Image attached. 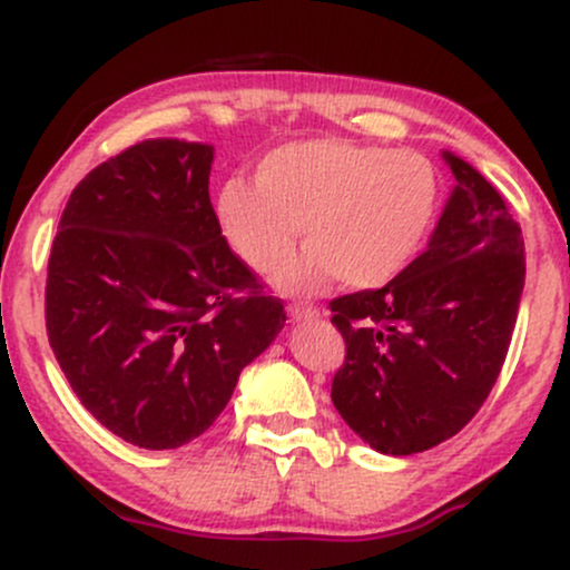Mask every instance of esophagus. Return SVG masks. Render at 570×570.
Here are the masks:
<instances>
[{
  "label": "esophagus",
  "instance_id": "1",
  "mask_svg": "<svg viewBox=\"0 0 570 570\" xmlns=\"http://www.w3.org/2000/svg\"><path fill=\"white\" fill-rule=\"evenodd\" d=\"M289 316L294 318V322H316V318L322 316V311H318L316 305L294 303V305H289Z\"/></svg>",
  "mask_w": 570,
  "mask_h": 570
}]
</instances>
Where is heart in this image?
Masks as SVG:
<instances>
[{"mask_svg":"<svg viewBox=\"0 0 570 570\" xmlns=\"http://www.w3.org/2000/svg\"><path fill=\"white\" fill-rule=\"evenodd\" d=\"M442 203L426 155L340 139L292 141L257 163L254 181L219 187L222 235L248 267L276 271L303 225L305 254L281 286L313 292L340 276L353 289L389 284L421 254Z\"/></svg>","mask_w":570,"mask_h":570,"instance_id":"obj_1","label":"heart"}]
</instances>
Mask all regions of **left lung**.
<instances>
[{"label":"left lung","instance_id":"8db88e82","mask_svg":"<svg viewBox=\"0 0 570 570\" xmlns=\"http://www.w3.org/2000/svg\"><path fill=\"white\" fill-rule=\"evenodd\" d=\"M455 189L429 248L381 289L330 303L345 340L332 402L370 448L412 455L466 426L499 381L525 284L507 200L444 153Z\"/></svg>","mask_w":570,"mask_h":570}]
</instances>
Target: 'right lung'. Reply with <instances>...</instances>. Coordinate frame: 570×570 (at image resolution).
I'll return each mask as SVG.
<instances>
[{"label":"right lung","instance_id":"right-lung-1","mask_svg":"<svg viewBox=\"0 0 570 570\" xmlns=\"http://www.w3.org/2000/svg\"><path fill=\"white\" fill-rule=\"evenodd\" d=\"M212 160L198 141L122 149L71 189L50 248V348L82 407L136 448L200 436L286 322L222 235Z\"/></svg>","mask_w":570,"mask_h":570}]
</instances>
